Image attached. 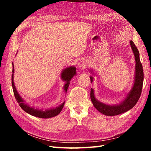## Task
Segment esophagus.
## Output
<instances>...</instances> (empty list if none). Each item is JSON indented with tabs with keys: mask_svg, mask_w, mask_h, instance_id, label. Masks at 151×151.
I'll use <instances>...</instances> for the list:
<instances>
[{
	"mask_svg": "<svg viewBox=\"0 0 151 151\" xmlns=\"http://www.w3.org/2000/svg\"><path fill=\"white\" fill-rule=\"evenodd\" d=\"M78 67L81 68H85L87 66V63L85 60H81L78 63Z\"/></svg>",
	"mask_w": 151,
	"mask_h": 151,
	"instance_id": "1",
	"label": "esophagus"
}]
</instances>
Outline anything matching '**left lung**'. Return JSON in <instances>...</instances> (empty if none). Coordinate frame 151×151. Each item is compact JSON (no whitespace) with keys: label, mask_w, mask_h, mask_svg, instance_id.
Instances as JSON below:
<instances>
[{"label":"left lung","mask_w":151,"mask_h":151,"mask_svg":"<svg viewBox=\"0 0 151 151\" xmlns=\"http://www.w3.org/2000/svg\"><path fill=\"white\" fill-rule=\"evenodd\" d=\"M131 47L134 55V59L136 62L135 65V75L133 86L131 90L125 98L123 101L121 103L116 105H109V104H104L101 102L96 100L94 94V90L93 88L91 89V99L94 106L96 109L106 116H114L118 114L124 113V112L129 111L130 109H132L135 104L139 101L140 96L143 85V79H144V73L142 64L140 63L139 58V52L137 48L135 46L134 43L131 40L130 41ZM91 82L93 83V76H90Z\"/></svg>","instance_id":"1"}]
</instances>
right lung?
I'll use <instances>...</instances> for the list:
<instances>
[{
    "label": "right lung",
    "mask_w": 151,
    "mask_h": 151,
    "mask_svg": "<svg viewBox=\"0 0 151 151\" xmlns=\"http://www.w3.org/2000/svg\"><path fill=\"white\" fill-rule=\"evenodd\" d=\"M13 65V64H12ZM13 68H12V89H13L14 94L16 99L17 101L19 103V106L21 107V109L27 113L30 114V115H32L36 117H39V118L42 119H48L51 118V117H54L55 116L58 115L62 111V109L65 104V102L63 104H61L57 107L55 109H46L43 111L42 109H39L37 108H34V107L30 106L29 104H27L25 101L21 98L20 94L18 93V92L15 87L14 83V66ZM76 75V67L75 66H70V67L66 68L62 71L61 73V78L63 79L64 81H65V86H64V90L66 93L68 86H69L70 81L74 76Z\"/></svg>",
    "instance_id": "right-lung-1"
}]
</instances>
